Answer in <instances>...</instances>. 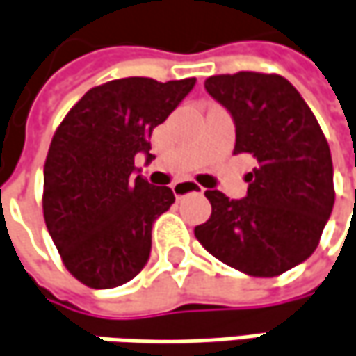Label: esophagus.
<instances>
[{
  "label": "esophagus",
  "mask_w": 356,
  "mask_h": 356,
  "mask_svg": "<svg viewBox=\"0 0 356 356\" xmlns=\"http://www.w3.org/2000/svg\"><path fill=\"white\" fill-rule=\"evenodd\" d=\"M171 189H173V193H175L177 199H181V197H185V195L189 193H203V187L197 185L195 181H177Z\"/></svg>",
  "instance_id": "esophagus-1"
}]
</instances>
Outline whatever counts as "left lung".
Returning <instances> with one entry per match:
<instances>
[{
  "label": "left lung",
  "mask_w": 356,
  "mask_h": 356,
  "mask_svg": "<svg viewBox=\"0 0 356 356\" xmlns=\"http://www.w3.org/2000/svg\"><path fill=\"white\" fill-rule=\"evenodd\" d=\"M205 89L235 121L233 153L257 167L245 199L205 191L211 217L195 237L213 257L253 277H277L317 249L334 203L332 159L317 117L277 73L211 75Z\"/></svg>",
  "instance_id": "obj_1"
}]
</instances>
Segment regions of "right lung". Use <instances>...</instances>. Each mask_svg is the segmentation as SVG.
Listing matches in <instances>:
<instances>
[{
    "label": "right lung",
    "instance_id": "1",
    "mask_svg": "<svg viewBox=\"0 0 356 356\" xmlns=\"http://www.w3.org/2000/svg\"><path fill=\"white\" fill-rule=\"evenodd\" d=\"M195 77L113 79L89 89L55 129L43 167V217L65 269L91 289L131 281L151 253L153 221L171 207L169 187L133 175L157 125Z\"/></svg>",
    "mask_w": 356,
    "mask_h": 356
}]
</instances>
